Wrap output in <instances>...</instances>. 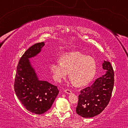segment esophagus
<instances>
[{
    "label": "esophagus",
    "instance_id": "1",
    "mask_svg": "<svg viewBox=\"0 0 128 128\" xmlns=\"http://www.w3.org/2000/svg\"><path fill=\"white\" fill-rule=\"evenodd\" d=\"M64 92L66 93V94H72V91H71L70 89H68V88H66V89L64 90Z\"/></svg>",
    "mask_w": 128,
    "mask_h": 128
}]
</instances>
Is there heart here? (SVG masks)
<instances>
[{
  "instance_id": "heart-1",
  "label": "heart",
  "mask_w": 128,
  "mask_h": 128,
  "mask_svg": "<svg viewBox=\"0 0 128 128\" xmlns=\"http://www.w3.org/2000/svg\"><path fill=\"white\" fill-rule=\"evenodd\" d=\"M60 61L50 66L51 73L55 81L62 82L69 72V78L77 86L85 85L94 78L97 66L92 56L75 52L62 56Z\"/></svg>"
}]
</instances>
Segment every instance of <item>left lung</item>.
<instances>
[{
    "label": "left lung",
    "mask_w": 128,
    "mask_h": 128,
    "mask_svg": "<svg viewBox=\"0 0 128 128\" xmlns=\"http://www.w3.org/2000/svg\"><path fill=\"white\" fill-rule=\"evenodd\" d=\"M103 68L106 74L97 78L92 85L83 88L78 95L76 112L83 118L100 114L109 103L114 85V72L110 62L104 61Z\"/></svg>",
    "instance_id": "1"
}]
</instances>
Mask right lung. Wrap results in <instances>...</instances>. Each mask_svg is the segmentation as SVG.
I'll list each match as a JSON object with an SVG mask.
<instances>
[{
    "instance_id": "1",
    "label": "right lung",
    "mask_w": 128,
    "mask_h": 128,
    "mask_svg": "<svg viewBox=\"0 0 128 128\" xmlns=\"http://www.w3.org/2000/svg\"><path fill=\"white\" fill-rule=\"evenodd\" d=\"M43 42L30 47L21 56L17 66L14 83L16 96L28 111L40 114L51 107L59 94L58 87L38 79L29 59L40 52Z\"/></svg>"
}]
</instances>
